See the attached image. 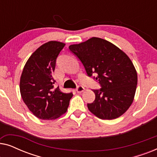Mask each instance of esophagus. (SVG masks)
Instances as JSON below:
<instances>
[{
  "instance_id": "esophagus-1",
  "label": "esophagus",
  "mask_w": 157,
  "mask_h": 157,
  "mask_svg": "<svg viewBox=\"0 0 157 157\" xmlns=\"http://www.w3.org/2000/svg\"><path fill=\"white\" fill-rule=\"evenodd\" d=\"M84 89H85L84 87L82 86H77V88H76V91L77 93L80 94V93H82V92L84 91Z\"/></svg>"
}]
</instances>
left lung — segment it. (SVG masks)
Listing matches in <instances>:
<instances>
[{
	"label": "left lung",
	"instance_id": "obj_1",
	"mask_svg": "<svg viewBox=\"0 0 157 157\" xmlns=\"http://www.w3.org/2000/svg\"><path fill=\"white\" fill-rule=\"evenodd\" d=\"M70 51L80 60L88 76L101 85L94 89L96 98L88 104L89 110L101 119H114L126 112L134 101L137 73L124 51L108 40L93 37L78 44L71 45Z\"/></svg>",
	"mask_w": 157,
	"mask_h": 157
}]
</instances>
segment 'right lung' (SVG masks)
I'll return each instance as SVG.
<instances>
[{"label": "right lung", "instance_id": "obj_1", "mask_svg": "<svg viewBox=\"0 0 157 157\" xmlns=\"http://www.w3.org/2000/svg\"><path fill=\"white\" fill-rule=\"evenodd\" d=\"M65 44L48 41L33 53L23 68L20 91L23 101L34 116L53 120L67 111L72 93H63L54 88L53 72L59 53Z\"/></svg>", "mask_w": 157, "mask_h": 157}]
</instances>
